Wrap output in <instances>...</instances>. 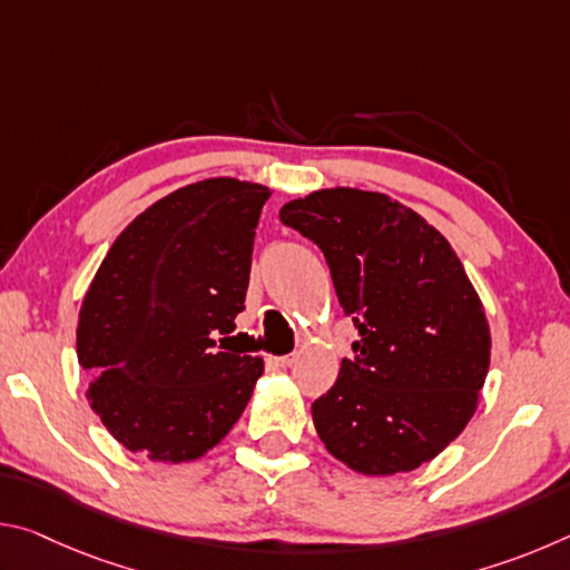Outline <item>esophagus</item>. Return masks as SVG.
Listing matches in <instances>:
<instances>
[{
  "label": "esophagus",
  "mask_w": 570,
  "mask_h": 570,
  "mask_svg": "<svg viewBox=\"0 0 570 570\" xmlns=\"http://www.w3.org/2000/svg\"><path fill=\"white\" fill-rule=\"evenodd\" d=\"M296 360H298V354H284V356H276L274 362H276L278 366H284V370H286V366H292Z\"/></svg>",
  "instance_id": "obj_1"
}]
</instances>
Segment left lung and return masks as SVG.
Returning <instances> with one entry per match:
<instances>
[{
  "label": "left lung",
  "mask_w": 570,
  "mask_h": 570,
  "mask_svg": "<svg viewBox=\"0 0 570 570\" xmlns=\"http://www.w3.org/2000/svg\"><path fill=\"white\" fill-rule=\"evenodd\" d=\"M330 264L360 332L334 387L312 404L324 448L362 475L438 458L475 414L490 326L448 238L384 193L324 188L282 208Z\"/></svg>",
  "instance_id": "obj_1"
}]
</instances>
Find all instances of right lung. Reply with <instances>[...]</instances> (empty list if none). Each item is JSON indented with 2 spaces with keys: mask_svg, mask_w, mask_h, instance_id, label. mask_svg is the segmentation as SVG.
<instances>
[{
  "mask_svg": "<svg viewBox=\"0 0 570 570\" xmlns=\"http://www.w3.org/2000/svg\"><path fill=\"white\" fill-rule=\"evenodd\" d=\"M268 196L236 178L190 183L142 210L102 258L77 322V362L98 372L90 407L130 452L198 460L246 410L264 360L218 352L214 336L244 312Z\"/></svg>",
  "mask_w": 570,
  "mask_h": 570,
  "instance_id": "obj_1",
  "label": "right lung"
}]
</instances>
